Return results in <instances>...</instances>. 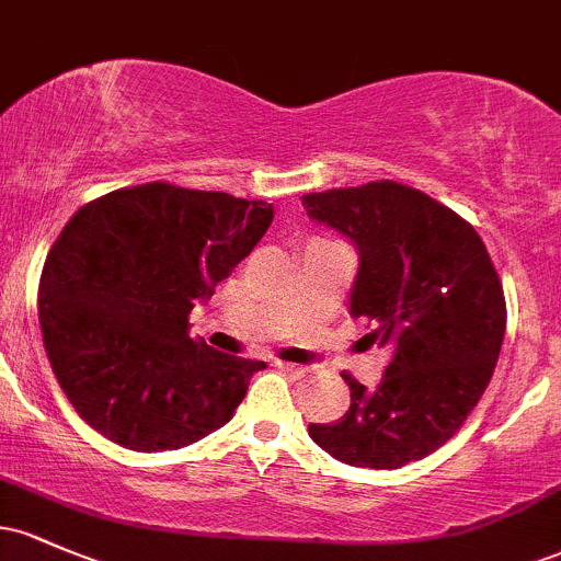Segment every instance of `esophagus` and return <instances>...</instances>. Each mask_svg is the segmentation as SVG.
I'll list each match as a JSON object with an SVG mask.
<instances>
[{
  "instance_id": "obj_1",
  "label": "esophagus",
  "mask_w": 561,
  "mask_h": 561,
  "mask_svg": "<svg viewBox=\"0 0 561 561\" xmlns=\"http://www.w3.org/2000/svg\"><path fill=\"white\" fill-rule=\"evenodd\" d=\"M274 366H276V369L287 371L289 377H302V375H306V369H302V366H298V364H289V362H274Z\"/></svg>"
}]
</instances>
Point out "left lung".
Returning a JSON list of instances; mask_svg holds the SVG:
<instances>
[{
  "instance_id": "8db88e82",
  "label": "left lung",
  "mask_w": 561,
  "mask_h": 561,
  "mask_svg": "<svg viewBox=\"0 0 561 561\" xmlns=\"http://www.w3.org/2000/svg\"><path fill=\"white\" fill-rule=\"evenodd\" d=\"M302 205L356 242L351 317L390 353L375 390L343 371L351 409L308 435L351 467L420 461L459 433L499 362L506 300L491 255L459 214L388 179L311 192Z\"/></svg>"
}]
</instances>
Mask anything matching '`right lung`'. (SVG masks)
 I'll list each match as a JSON object with an SVG mask.
<instances>
[{"label":"right lung","instance_id":"obj_1","mask_svg":"<svg viewBox=\"0 0 561 561\" xmlns=\"http://www.w3.org/2000/svg\"><path fill=\"white\" fill-rule=\"evenodd\" d=\"M263 199L169 182L76 210L42 268L38 324L62 392L107 440L176 450L227 424L263 362L190 337V311L272 227Z\"/></svg>","mask_w":561,"mask_h":561}]
</instances>
